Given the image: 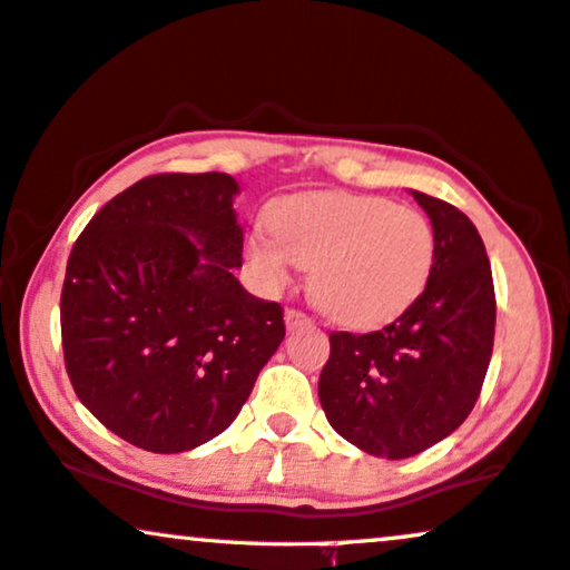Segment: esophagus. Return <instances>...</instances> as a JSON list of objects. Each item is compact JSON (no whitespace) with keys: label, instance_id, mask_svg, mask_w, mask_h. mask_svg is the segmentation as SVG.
Wrapping results in <instances>:
<instances>
[{"label":"esophagus","instance_id":"34e87169","mask_svg":"<svg viewBox=\"0 0 570 570\" xmlns=\"http://www.w3.org/2000/svg\"><path fill=\"white\" fill-rule=\"evenodd\" d=\"M284 323H286V328L294 331V328H307V326H313V318H307V315H305V313H299V309L286 307V313H284Z\"/></svg>","mask_w":570,"mask_h":570}]
</instances>
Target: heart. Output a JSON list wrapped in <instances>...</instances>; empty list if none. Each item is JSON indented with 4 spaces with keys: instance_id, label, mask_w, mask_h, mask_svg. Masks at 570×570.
I'll return each mask as SVG.
<instances>
[{
    "instance_id": "1",
    "label": "heart",
    "mask_w": 570,
    "mask_h": 570,
    "mask_svg": "<svg viewBox=\"0 0 570 570\" xmlns=\"http://www.w3.org/2000/svg\"><path fill=\"white\" fill-rule=\"evenodd\" d=\"M247 263L265 289H284L313 268L309 294L350 328L400 318L426 289L436 261L429 218L394 199L305 191L278 199L247 236Z\"/></svg>"
}]
</instances>
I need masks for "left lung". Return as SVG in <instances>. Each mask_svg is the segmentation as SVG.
<instances>
[{
	"label": "left lung",
	"mask_w": 570,
	"mask_h": 570,
	"mask_svg": "<svg viewBox=\"0 0 570 570\" xmlns=\"http://www.w3.org/2000/svg\"><path fill=\"white\" fill-rule=\"evenodd\" d=\"M410 194L436 236L426 289L381 331L331 334L318 381L336 434L386 460L413 458L465 421L494 344L492 265L476 226L450 202Z\"/></svg>",
	"instance_id": "1"
}]
</instances>
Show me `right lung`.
<instances>
[{
	"label": "right lung",
	"mask_w": 570,
	"mask_h": 570,
	"mask_svg": "<svg viewBox=\"0 0 570 570\" xmlns=\"http://www.w3.org/2000/svg\"><path fill=\"white\" fill-rule=\"evenodd\" d=\"M228 173L141 178L89 220L65 271V368L99 423L147 452L226 431L284 342V309L234 276Z\"/></svg>",
	"instance_id": "add662e5"
}]
</instances>
